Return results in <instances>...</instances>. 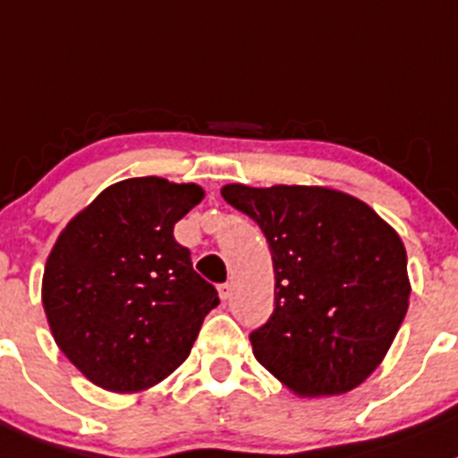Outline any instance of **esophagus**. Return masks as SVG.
<instances>
[{
    "instance_id": "34e87169",
    "label": "esophagus",
    "mask_w": 458,
    "mask_h": 458,
    "mask_svg": "<svg viewBox=\"0 0 458 458\" xmlns=\"http://www.w3.org/2000/svg\"><path fill=\"white\" fill-rule=\"evenodd\" d=\"M217 292H220L222 301H226V299L232 297V283H222V285L217 287Z\"/></svg>"
}]
</instances>
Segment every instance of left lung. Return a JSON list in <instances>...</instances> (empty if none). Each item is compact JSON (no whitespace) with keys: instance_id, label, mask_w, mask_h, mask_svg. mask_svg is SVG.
<instances>
[{"instance_id":"obj_1","label":"left lung","mask_w":458,"mask_h":458,"mask_svg":"<svg viewBox=\"0 0 458 458\" xmlns=\"http://www.w3.org/2000/svg\"><path fill=\"white\" fill-rule=\"evenodd\" d=\"M222 198L272 251L274 312L250 335L256 360L306 398L362 385L409 308L398 233L362 199L324 186L226 184Z\"/></svg>"}]
</instances>
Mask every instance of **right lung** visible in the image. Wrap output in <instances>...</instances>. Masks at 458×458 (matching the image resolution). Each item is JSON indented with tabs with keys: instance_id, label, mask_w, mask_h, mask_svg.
I'll return each mask as SVG.
<instances>
[{
	"instance_id": "right-lung-1",
	"label": "right lung",
	"mask_w": 458,
	"mask_h": 458,
	"mask_svg": "<svg viewBox=\"0 0 458 458\" xmlns=\"http://www.w3.org/2000/svg\"><path fill=\"white\" fill-rule=\"evenodd\" d=\"M204 191L161 177L107 186L63 229L42 303L60 351L89 382L134 394L171 376L220 303L173 236Z\"/></svg>"
}]
</instances>
